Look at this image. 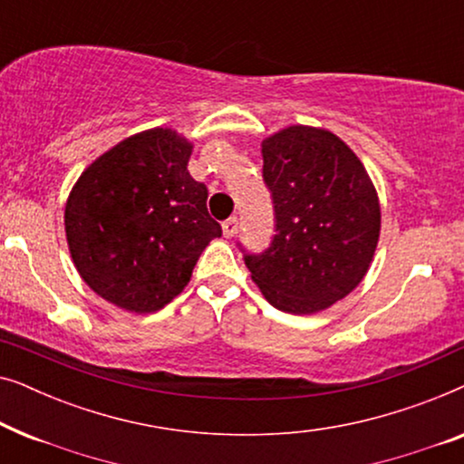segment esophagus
Segmentation results:
<instances>
[{"instance_id":"34e87169","label":"esophagus","mask_w":464,"mask_h":464,"mask_svg":"<svg viewBox=\"0 0 464 464\" xmlns=\"http://www.w3.org/2000/svg\"><path fill=\"white\" fill-rule=\"evenodd\" d=\"M221 227H224V237L226 238H232L234 234H237V230H238V219L237 218L226 219L224 224H221Z\"/></svg>"}]
</instances>
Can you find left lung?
<instances>
[{"mask_svg":"<svg viewBox=\"0 0 464 464\" xmlns=\"http://www.w3.org/2000/svg\"><path fill=\"white\" fill-rule=\"evenodd\" d=\"M262 156L276 234L262 256H245L251 281L283 313H321L370 270L382 224L378 192L327 129L287 126L264 139Z\"/></svg>","mask_w":464,"mask_h":464,"instance_id":"1","label":"left lung"}]
</instances>
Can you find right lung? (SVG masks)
<instances>
[{"instance_id": "obj_1", "label": "right lung", "mask_w": 464, "mask_h": 464, "mask_svg": "<svg viewBox=\"0 0 464 464\" xmlns=\"http://www.w3.org/2000/svg\"><path fill=\"white\" fill-rule=\"evenodd\" d=\"M194 143L173 129L130 135L73 183L65 237L88 287L113 306L150 314L186 289L221 226L207 186L188 170Z\"/></svg>"}]
</instances>
